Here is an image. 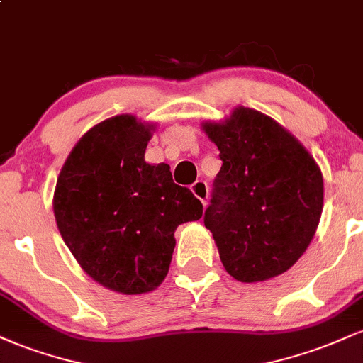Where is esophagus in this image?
<instances>
[{
    "instance_id": "esophagus-1",
    "label": "esophagus",
    "mask_w": 363,
    "mask_h": 363,
    "mask_svg": "<svg viewBox=\"0 0 363 363\" xmlns=\"http://www.w3.org/2000/svg\"><path fill=\"white\" fill-rule=\"evenodd\" d=\"M191 191H193V194L203 203V205H206L208 193H210V189H208V184L205 181H196L194 184L191 186Z\"/></svg>"
}]
</instances>
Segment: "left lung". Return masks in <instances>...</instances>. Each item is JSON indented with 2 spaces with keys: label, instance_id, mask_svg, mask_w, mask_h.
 I'll return each instance as SVG.
<instances>
[{
  "label": "left lung",
  "instance_id": "left-lung-1",
  "mask_svg": "<svg viewBox=\"0 0 363 363\" xmlns=\"http://www.w3.org/2000/svg\"><path fill=\"white\" fill-rule=\"evenodd\" d=\"M220 150L205 227L235 280L278 277L306 252L323 211V174L277 121L239 107L225 123H206Z\"/></svg>",
  "mask_w": 363,
  "mask_h": 363
}]
</instances>
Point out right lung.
<instances>
[{"mask_svg":"<svg viewBox=\"0 0 363 363\" xmlns=\"http://www.w3.org/2000/svg\"><path fill=\"white\" fill-rule=\"evenodd\" d=\"M150 129L128 114L94 126L66 158L54 191L65 244L95 281L126 295L164 281L174 232L203 215L167 164L145 162Z\"/></svg>","mask_w":363,"mask_h":363,"instance_id":"right-lung-1","label":"right lung"}]
</instances>
